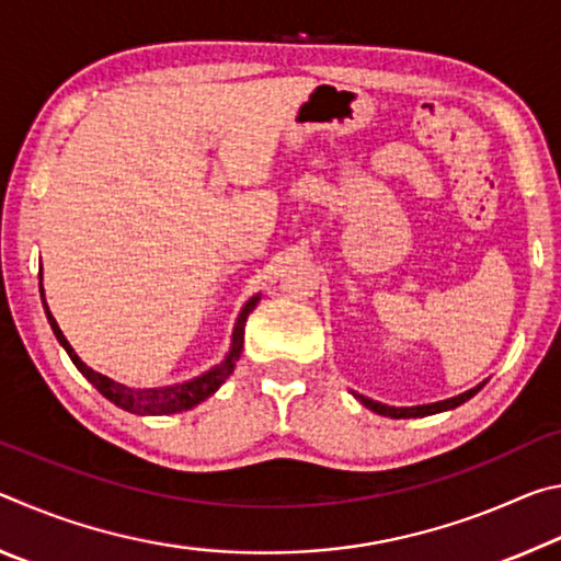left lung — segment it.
Masks as SVG:
<instances>
[{
    "instance_id": "8db88e82",
    "label": "left lung",
    "mask_w": 561,
    "mask_h": 561,
    "mask_svg": "<svg viewBox=\"0 0 561 561\" xmlns=\"http://www.w3.org/2000/svg\"><path fill=\"white\" fill-rule=\"evenodd\" d=\"M485 386V381H482L480 386H474V388H470V391H465V393H460V396H453V398H445V401H438V403H425V405H401V408H396V405H386V403H378V401H371V398H366V396H360V393H356V391H351L354 393V398L356 401H360L364 403L368 411H374V413H378V415H386V417H423V415H433V413H443V411H453V408H458L460 403H465V401H470V398L480 391V388Z\"/></svg>"
}]
</instances>
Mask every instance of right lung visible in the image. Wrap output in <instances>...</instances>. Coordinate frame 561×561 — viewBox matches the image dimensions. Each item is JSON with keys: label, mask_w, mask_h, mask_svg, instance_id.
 <instances>
[{"label": "right lung", "mask_w": 561, "mask_h": 561, "mask_svg": "<svg viewBox=\"0 0 561 561\" xmlns=\"http://www.w3.org/2000/svg\"><path fill=\"white\" fill-rule=\"evenodd\" d=\"M39 291H42V304H44V311H46V319H49V327L54 331V336L59 344L64 346L66 354L73 360V366L79 368L81 376L87 378V381L96 388V391L108 398L113 405L123 408V411L128 413H136V415H170V413H183L190 411V408H195L197 403H203L205 398H210L217 388H220L230 374L234 371V364L240 360L242 354V344H244V324H247V317L252 314V309L260 304L262 294H254L252 299H247V304L240 311V317L234 321V329H232V341H230V351H227L225 358L220 364L213 366L210 371H205L201 376L190 378V381L183 383H170V386H160V388H130L126 383H118L113 381V378L103 376L99 371H93L91 366L83 364L76 354L73 346L66 341L64 331L56 324V319L51 317L49 311V304L44 299V287H42V272H39Z\"/></svg>", "instance_id": "1"}]
</instances>
